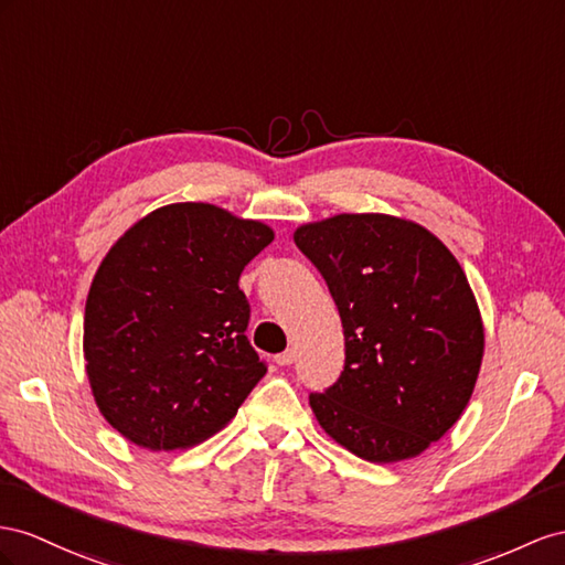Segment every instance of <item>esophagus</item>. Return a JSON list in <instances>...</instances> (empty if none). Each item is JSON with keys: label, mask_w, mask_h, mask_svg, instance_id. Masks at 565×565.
<instances>
[{"label": "esophagus", "mask_w": 565, "mask_h": 565, "mask_svg": "<svg viewBox=\"0 0 565 565\" xmlns=\"http://www.w3.org/2000/svg\"><path fill=\"white\" fill-rule=\"evenodd\" d=\"M294 360H296V351H291V349H288V351H284V353H279L277 358H274V363H277V365H291L294 363Z\"/></svg>", "instance_id": "34e87169"}]
</instances>
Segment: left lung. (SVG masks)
<instances>
[{"label":"left lung","instance_id":"left-lung-1","mask_svg":"<svg viewBox=\"0 0 565 565\" xmlns=\"http://www.w3.org/2000/svg\"><path fill=\"white\" fill-rule=\"evenodd\" d=\"M322 271L345 339L334 386L310 396L331 439L370 462L420 456L475 392L484 324L466 271L423 224L334 214L294 231Z\"/></svg>","mask_w":565,"mask_h":565}]
</instances>
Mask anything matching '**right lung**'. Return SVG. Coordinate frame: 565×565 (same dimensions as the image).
<instances>
[{
  "instance_id": "1",
  "label": "right lung",
  "mask_w": 565,
  "mask_h": 565,
  "mask_svg": "<svg viewBox=\"0 0 565 565\" xmlns=\"http://www.w3.org/2000/svg\"><path fill=\"white\" fill-rule=\"evenodd\" d=\"M274 241L265 222L210 202L145 214L99 263L83 358L105 420L148 451H183L226 427L265 377L245 337L243 267Z\"/></svg>"
}]
</instances>
